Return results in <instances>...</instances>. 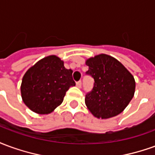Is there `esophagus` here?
<instances>
[{
  "label": "esophagus",
  "instance_id": "esophagus-1",
  "mask_svg": "<svg viewBox=\"0 0 155 155\" xmlns=\"http://www.w3.org/2000/svg\"><path fill=\"white\" fill-rule=\"evenodd\" d=\"M81 85H82V82H81V81H78V82H76V86H77L78 88H81Z\"/></svg>",
  "mask_w": 155,
  "mask_h": 155
}]
</instances>
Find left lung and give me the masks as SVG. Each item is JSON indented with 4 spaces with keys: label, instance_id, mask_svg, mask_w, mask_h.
Masks as SVG:
<instances>
[{
    "label": "left lung",
    "instance_id": "1",
    "mask_svg": "<svg viewBox=\"0 0 155 155\" xmlns=\"http://www.w3.org/2000/svg\"><path fill=\"white\" fill-rule=\"evenodd\" d=\"M86 74L94 79V87L85 95V104L94 116L109 119L120 114L132 100L135 81L120 61L105 54L85 62Z\"/></svg>",
    "mask_w": 155,
    "mask_h": 155
}]
</instances>
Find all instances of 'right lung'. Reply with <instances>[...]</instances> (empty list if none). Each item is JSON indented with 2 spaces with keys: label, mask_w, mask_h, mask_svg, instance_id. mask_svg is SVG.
<instances>
[{
  "label": "right lung",
  "mask_w": 155,
  "mask_h": 155,
  "mask_svg": "<svg viewBox=\"0 0 155 155\" xmlns=\"http://www.w3.org/2000/svg\"><path fill=\"white\" fill-rule=\"evenodd\" d=\"M72 73L55 55L41 59L23 76L21 85L23 102L35 113L50 114L63 102L70 87L75 85Z\"/></svg>",
  "instance_id": "add662e5"
}]
</instances>
